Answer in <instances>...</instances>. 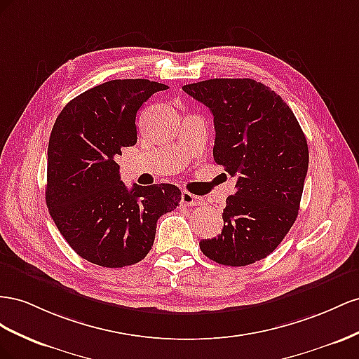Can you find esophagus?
Listing matches in <instances>:
<instances>
[{
  "label": "esophagus",
  "instance_id": "1",
  "mask_svg": "<svg viewBox=\"0 0 359 359\" xmlns=\"http://www.w3.org/2000/svg\"><path fill=\"white\" fill-rule=\"evenodd\" d=\"M180 201H182L183 206L191 208V206H200V204L203 203V198L194 196V194H191L188 191H185V192H182V200Z\"/></svg>",
  "mask_w": 359,
  "mask_h": 359
}]
</instances>
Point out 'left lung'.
I'll use <instances>...</instances> for the list:
<instances>
[{
	"instance_id": "8db88e82",
	"label": "left lung",
	"mask_w": 359,
	"mask_h": 359,
	"mask_svg": "<svg viewBox=\"0 0 359 359\" xmlns=\"http://www.w3.org/2000/svg\"><path fill=\"white\" fill-rule=\"evenodd\" d=\"M213 114V159L236 191L227 197L218 238L200 248L225 266H247L278 247L298 217L309 146L289 105L257 81L215 78L182 87Z\"/></svg>"
}]
</instances>
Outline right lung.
I'll list each match as a JSON object with an SVG mask.
<instances>
[{"mask_svg":"<svg viewBox=\"0 0 359 359\" xmlns=\"http://www.w3.org/2000/svg\"><path fill=\"white\" fill-rule=\"evenodd\" d=\"M167 86L112 79L81 93L60 112L48 146L46 206L78 255L104 268L149 254L163 213L179 206L170 183L128 189L116 158L137 142V111Z\"/></svg>","mask_w":359,"mask_h":359,"instance_id":"add662e5","label":"right lung"}]
</instances>
